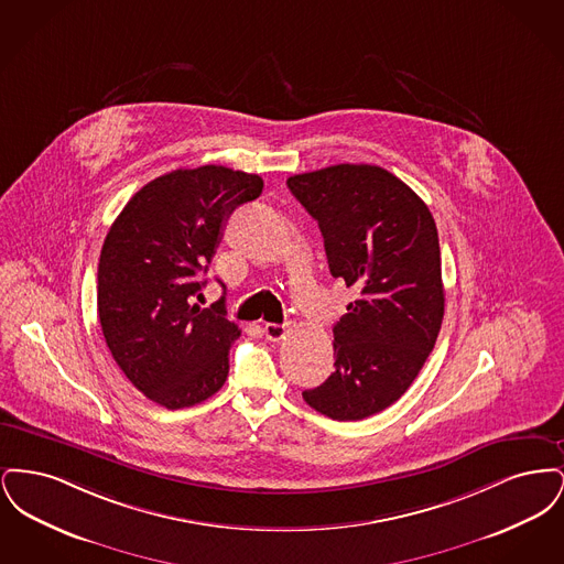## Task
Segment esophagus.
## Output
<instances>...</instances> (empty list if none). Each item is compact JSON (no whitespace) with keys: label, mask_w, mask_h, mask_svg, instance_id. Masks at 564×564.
Returning <instances> with one entry per match:
<instances>
[{"label":"esophagus","mask_w":564,"mask_h":564,"mask_svg":"<svg viewBox=\"0 0 564 564\" xmlns=\"http://www.w3.org/2000/svg\"><path fill=\"white\" fill-rule=\"evenodd\" d=\"M264 336L270 343H279L288 336V327L285 325H279V323H267L264 325Z\"/></svg>","instance_id":"esophagus-1"}]
</instances>
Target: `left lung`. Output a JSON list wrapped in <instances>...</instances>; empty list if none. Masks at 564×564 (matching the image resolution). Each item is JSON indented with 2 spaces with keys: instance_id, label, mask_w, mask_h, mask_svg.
<instances>
[{
  "instance_id": "left-lung-1",
  "label": "left lung",
  "mask_w": 564,
  "mask_h": 564,
  "mask_svg": "<svg viewBox=\"0 0 564 564\" xmlns=\"http://www.w3.org/2000/svg\"><path fill=\"white\" fill-rule=\"evenodd\" d=\"M319 224L329 272L357 292L334 325V372L304 402L361 421L398 402L444 319L440 239L430 207L387 169L334 164L288 180Z\"/></svg>"
}]
</instances>
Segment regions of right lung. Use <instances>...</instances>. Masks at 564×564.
Here are the masks:
<instances>
[{
	"label": "right lung",
	"mask_w": 564,
	"mask_h": 564,
	"mask_svg": "<svg viewBox=\"0 0 564 564\" xmlns=\"http://www.w3.org/2000/svg\"><path fill=\"white\" fill-rule=\"evenodd\" d=\"M260 175L219 164L177 169L145 184L109 228L97 270V308L111 357L134 387L169 410L217 393L241 329L224 297L192 304L207 281L228 215L256 200Z\"/></svg>",
	"instance_id": "obj_1"
}]
</instances>
